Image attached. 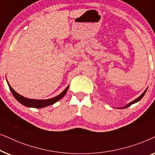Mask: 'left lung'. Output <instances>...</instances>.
Here are the masks:
<instances>
[{
    "label": "left lung",
    "instance_id": "left-lung-1",
    "mask_svg": "<svg viewBox=\"0 0 155 155\" xmlns=\"http://www.w3.org/2000/svg\"><path fill=\"white\" fill-rule=\"evenodd\" d=\"M147 89H146V90L144 91V92L143 93V94H142L139 97H137V99H135V100H133V101H131L130 103H129V104H126V106H125V107H121V108H119V109H126V108H127V107H130V105H132V104H135V103H136V102H137V101H139L140 100V99L143 98V97H144V95H145V94L146 93V92H147Z\"/></svg>",
    "mask_w": 155,
    "mask_h": 155
}]
</instances>
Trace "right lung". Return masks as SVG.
<instances>
[{"mask_svg":"<svg viewBox=\"0 0 155 155\" xmlns=\"http://www.w3.org/2000/svg\"><path fill=\"white\" fill-rule=\"evenodd\" d=\"M8 82V86L10 91H11L12 95H13L15 98L18 100L20 104H22V105L25 106L27 107H31V108H37V109H40V108H44L47 106L52 105L57 102L58 100H60L61 98H63L64 97V95L66 94L68 90L69 86H68L60 94H58V96L54 97V98L48 99H28L26 97L22 96V95L19 94L18 93H17L11 87V86L10 85V84Z\"/></svg>","mask_w":155,"mask_h":155,"instance_id":"add662e5","label":"right lung"}]
</instances>
